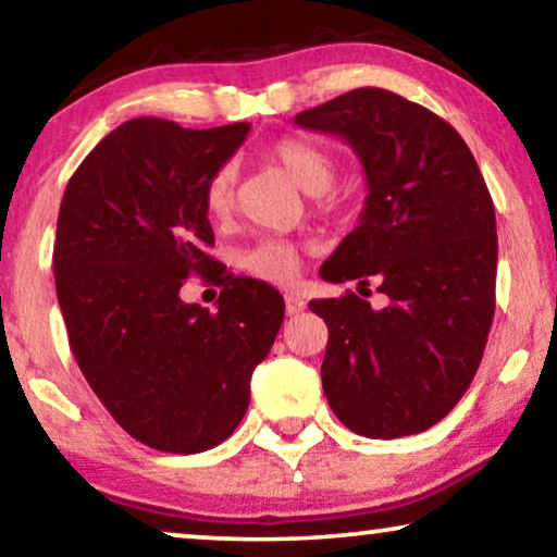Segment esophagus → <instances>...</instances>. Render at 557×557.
<instances>
[{"mask_svg": "<svg viewBox=\"0 0 557 557\" xmlns=\"http://www.w3.org/2000/svg\"><path fill=\"white\" fill-rule=\"evenodd\" d=\"M286 314L288 317H294V314H301L304 309H307V301H304V296H299V294H294V292H288L286 296Z\"/></svg>", "mask_w": 557, "mask_h": 557, "instance_id": "obj_1", "label": "esophagus"}]
</instances>
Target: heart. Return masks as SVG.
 Returning a JSON list of instances; mask_svg holds the SVG:
<instances>
[{
	"label": "heart",
	"instance_id": "heart-1",
	"mask_svg": "<svg viewBox=\"0 0 557 557\" xmlns=\"http://www.w3.org/2000/svg\"><path fill=\"white\" fill-rule=\"evenodd\" d=\"M269 159L278 164L304 193L319 195L324 205H332L334 197L326 193L334 182V159L319 149L317 144L304 139H278L269 147ZM205 210L212 220L223 223L235 212V170L233 164L218 166L205 182ZM240 265L256 278L271 284H292L301 269V246L288 238H261L248 250H243Z\"/></svg>",
	"mask_w": 557,
	"mask_h": 557
}]
</instances>
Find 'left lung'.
<instances>
[{"mask_svg":"<svg viewBox=\"0 0 557 557\" xmlns=\"http://www.w3.org/2000/svg\"><path fill=\"white\" fill-rule=\"evenodd\" d=\"M294 121L342 136L368 177L360 225L322 278L360 288L372 278L387 296L377 311L352 292L309 304L330 326L326 400L360 436L421 433L461 400L486 347L497 281L490 189L459 132L391 90H349Z\"/></svg>","mask_w":557,"mask_h":557,"instance_id":"left-lung-1","label":"left lung"}]
</instances>
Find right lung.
I'll return each mask as SVG.
<instances>
[{
  "instance_id": "add662e5",
  "label": "right lung",
  "mask_w": 557,
  "mask_h": 557,
  "mask_svg": "<svg viewBox=\"0 0 557 557\" xmlns=\"http://www.w3.org/2000/svg\"><path fill=\"white\" fill-rule=\"evenodd\" d=\"M248 132L132 119L83 159L60 202L52 271L75 362L113 421L157 451H208L238 429L284 322L276 288L212 273L208 256L205 182ZM193 272L224 286L218 312L181 301Z\"/></svg>"
}]
</instances>
